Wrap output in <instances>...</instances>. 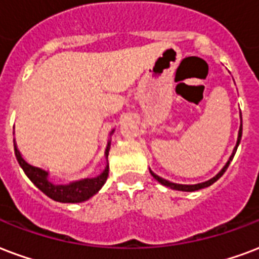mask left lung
Listing matches in <instances>:
<instances>
[{
	"mask_svg": "<svg viewBox=\"0 0 259 259\" xmlns=\"http://www.w3.org/2000/svg\"><path fill=\"white\" fill-rule=\"evenodd\" d=\"M240 138H242V114H240V127H239V133H238V141H236V145H235L234 148V151H232V155L230 156V160L227 161L226 165L223 167L222 171L220 172L217 174L216 177H213L212 179H209V181H206V182H202V183H197V185H179V183H172V182H169V181H167V179H163L161 177H159V175H156L155 172H152L151 169V175L153 178H155L156 181L159 183H161L163 186H167L169 187V189H174V190H179V191H195V190H200V189H204V187H208L210 186V185H213V183L216 182L217 179L219 178L222 177L223 174L226 172L227 168H228V165H230L231 160L234 159V156H235V152H236V149H238V145H239L240 143Z\"/></svg>",
	"mask_w": 259,
	"mask_h": 259,
	"instance_id": "8db88e82",
	"label": "left lung"
}]
</instances>
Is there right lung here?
Instances as JSON below:
<instances>
[{"instance_id":"add662e5","label":"right lung","mask_w":259,"mask_h":259,"mask_svg":"<svg viewBox=\"0 0 259 259\" xmlns=\"http://www.w3.org/2000/svg\"><path fill=\"white\" fill-rule=\"evenodd\" d=\"M114 133V130L111 134ZM110 144L111 141H108L107 148L104 155L106 157L108 156V151H110ZM13 145H15V155L16 159L19 161L20 167L23 168L25 175L29 178V181L35 185L40 191H43L47 197H50L51 200L57 201V202H65V204H76V202H82V201L90 200L92 195L98 193L102 186H103L108 177V165H106V168L100 175L95 178H84L80 181H74L68 185H58V183H53L49 179V172L45 169L31 165L29 163L23 159V156L20 153V151L16 147L15 140H13Z\"/></svg>"}]
</instances>
